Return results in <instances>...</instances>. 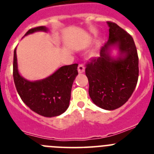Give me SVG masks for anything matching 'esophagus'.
Wrapping results in <instances>:
<instances>
[{"label": "esophagus", "instance_id": "34e87169", "mask_svg": "<svg viewBox=\"0 0 154 154\" xmlns=\"http://www.w3.org/2000/svg\"><path fill=\"white\" fill-rule=\"evenodd\" d=\"M84 71H85V67H84L83 65H79L78 66V72L79 73H82L84 72Z\"/></svg>", "mask_w": 154, "mask_h": 154}]
</instances>
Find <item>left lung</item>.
Here are the masks:
<instances>
[{
	"mask_svg": "<svg viewBox=\"0 0 154 154\" xmlns=\"http://www.w3.org/2000/svg\"><path fill=\"white\" fill-rule=\"evenodd\" d=\"M109 40L102 47L100 56L86 65L89 94L95 105L114 110L124 105L132 96L138 81L139 59L133 38L115 23L107 21ZM114 47L118 55H111Z\"/></svg>",
	"mask_w": 154,
	"mask_h": 154,
	"instance_id": "obj_1",
	"label": "left lung"
}]
</instances>
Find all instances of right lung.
<instances>
[{
	"label": "right lung",
	"mask_w": 154,
	"mask_h": 154,
	"mask_svg": "<svg viewBox=\"0 0 154 154\" xmlns=\"http://www.w3.org/2000/svg\"><path fill=\"white\" fill-rule=\"evenodd\" d=\"M37 31H48L45 26L28 30L24 36ZM78 64L64 65L47 78L30 81L21 75L17 67L16 48L14 51L13 76L17 93L32 111L45 117H54L69 106L73 82L78 75Z\"/></svg>",
	"instance_id": "obj_1"
}]
</instances>
